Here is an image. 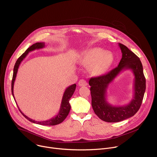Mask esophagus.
Segmentation results:
<instances>
[{
	"instance_id": "1",
	"label": "esophagus",
	"mask_w": 157,
	"mask_h": 157,
	"mask_svg": "<svg viewBox=\"0 0 157 157\" xmlns=\"http://www.w3.org/2000/svg\"><path fill=\"white\" fill-rule=\"evenodd\" d=\"M78 85L79 86H87L88 83L87 82L84 80V79H81L79 80V81L78 82Z\"/></svg>"
}]
</instances>
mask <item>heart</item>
<instances>
[{
    "instance_id": "1",
    "label": "heart",
    "mask_w": 157,
    "mask_h": 157,
    "mask_svg": "<svg viewBox=\"0 0 157 157\" xmlns=\"http://www.w3.org/2000/svg\"><path fill=\"white\" fill-rule=\"evenodd\" d=\"M113 61L111 52H105L99 48H94L82 53L80 58V64L84 66H92L91 71L95 75L104 73Z\"/></svg>"
}]
</instances>
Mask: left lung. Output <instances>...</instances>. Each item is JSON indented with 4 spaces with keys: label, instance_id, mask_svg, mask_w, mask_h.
I'll return each instance as SVG.
<instances>
[{
    "label": "left lung",
    "instance_id": "8db88e82",
    "mask_svg": "<svg viewBox=\"0 0 157 157\" xmlns=\"http://www.w3.org/2000/svg\"><path fill=\"white\" fill-rule=\"evenodd\" d=\"M118 45L122 52L118 66L106 75L91 78L89 81L94 112L101 120L109 123L119 122L135 115L141 106L146 89V79L140 58L124 45L121 43ZM127 69L132 70L135 76L133 98L126 105L112 106L106 100L108 85L121 72Z\"/></svg>",
    "mask_w": 157,
    "mask_h": 157
}]
</instances>
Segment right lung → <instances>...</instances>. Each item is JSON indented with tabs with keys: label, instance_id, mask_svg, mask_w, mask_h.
Wrapping results in <instances>:
<instances>
[{
	"label": "right lung",
	"instance_id": "obj_1",
	"mask_svg": "<svg viewBox=\"0 0 157 157\" xmlns=\"http://www.w3.org/2000/svg\"><path fill=\"white\" fill-rule=\"evenodd\" d=\"M45 47V43L44 42H36V43L33 44L31 47H29L28 48L24 53H23L19 58H18V59L17 60L15 66H14L13 67V76H12V86H11V90H12V96L15 99V98H14V94H13V85H14V82H15L16 80V78L17 76V71L19 67V65L21 64V62L24 60V59L27 56V55L28 54L29 52L34 51L36 49H42L43 48ZM76 84H74L71 85V86H68L63 96V98H62V101H61V106H60V109L59 111V113H58L55 117L52 118L49 120H46V121H35L30 118H29L28 117H27L26 115H25L20 110L19 108L18 107V108L19 109L21 113L22 114V115L29 121H31L32 123H37L39 124H41V125H47V126H53V125H56L58 124L61 123H62L67 117V116L68 115V114L69 113V111L71 109V106L69 104V100L70 98H71V96H73L75 90H76ZM16 101V100H15ZM17 104V103H16Z\"/></svg>",
	"mask_w": 157,
	"mask_h": 157
}]
</instances>
